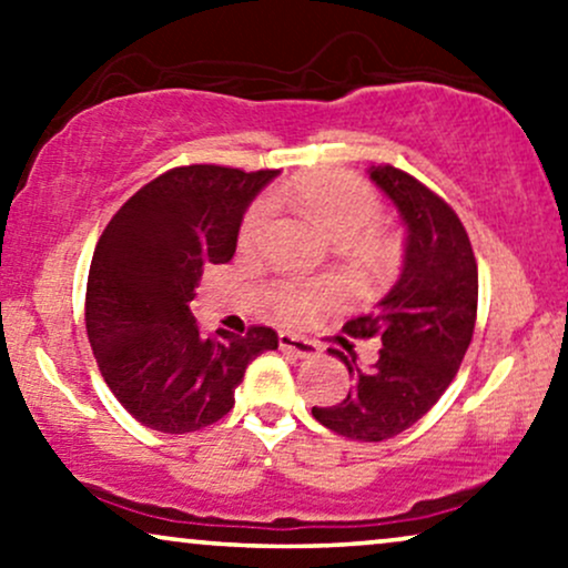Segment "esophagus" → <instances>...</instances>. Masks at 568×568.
Wrapping results in <instances>:
<instances>
[{
	"label": "esophagus",
	"mask_w": 568,
	"mask_h": 568,
	"mask_svg": "<svg viewBox=\"0 0 568 568\" xmlns=\"http://www.w3.org/2000/svg\"><path fill=\"white\" fill-rule=\"evenodd\" d=\"M277 342H280V349H288L291 355L302 357V361H310V357L321 355V347H317L315 342H310V338H302L296 334H280Z\"/></svg>",
	"instance_id": "34e87169"
}]
</instances>
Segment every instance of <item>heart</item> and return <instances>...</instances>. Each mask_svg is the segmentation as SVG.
Masks as SVG:
<instances>
[{
	"mask_svg": "<svg viewBox=\"0 0 568 568\" xmlns=\"http://www.w3.org/2000/svg\"><path fill=\"white\" fill-rule=\"evenodd\" d=\"M296 213H302L306 221L328 234L334 243H349L357 234L366 232L379 216L382 205L376 192L366 181L355 179V175L342 171H315L306 173L302 179L291 181L288 186L280 192ZM270 221V205L258 202L245 213L243 226H240V243L253 245L262 237ZM366 247H376V237L363 240ZM334 296L331 291L323 288H296V285H283L275 293V306L283 317L288 321H310L317 315V310Z\"/></svg>",
	"mask_w": 568,
	"mask_h": 568,
	"instance_id": "obj_1",
	"label": "heart"
}]
</instances>
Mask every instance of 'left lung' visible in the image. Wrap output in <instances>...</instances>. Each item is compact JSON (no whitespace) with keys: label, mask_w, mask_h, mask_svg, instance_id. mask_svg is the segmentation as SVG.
Returning <instances> with one entry per match:
<instances>
[{"label":"left lung","mask_w":568,"mask_h":568,"mask_svg":"<svg viewBox=\"0 0 568 568\" xmlns=\"http://www.w3.org/2000/svg\"><path fill=\"white\" fill-rule=\"evenodd\" d=\"M406 226L403 270L371 315L349 321V336H379V361L368 371L328 349L349 371L352 387L336 406L312 408L323 427L352 440H387L438 403L473 342L478 312V264L470 237L452 207L414 175L371 165Z\"/></svg>","instance_id":"obj_1"}]
</instances>
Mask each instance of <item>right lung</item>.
<instances>
[{"instance_id": "add662e5", "label": "right lung", "mask_w": 568, "mask_h": 568, "mask_svg": "<svg viewBox=\"0 0 568 568\" xmlns=\"http://www.w3.org/2000/svg\"><path fill=\"white\" fill-rule=\"evenodd\" d=\"M277 171L173 168L130 197L98 240L84 325L101 376L143 427L202 429L234 406L247 363L277 349V334H200L189 302L202 266L226 264L243 216Z\"/></svg>"}]
</instances>
